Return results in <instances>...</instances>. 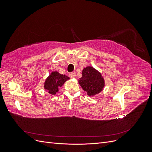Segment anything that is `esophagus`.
<instances>
[{
	"label": "esophagus",
	"mask_w": 152,
	"mask_h": 152,
	"mask_svg": "<svg viewBox=\"0 0 152 152\" xmlns=\"http://www.w3.org/2000/svg\"><path fill=\"white\" fill-rule=\"evenodd\" d=\"M69 77H70V78H75V73L74 72H71L69 73Z\"/></svg>",
	"instance_id": "esophagus-1"
}]
</instances>
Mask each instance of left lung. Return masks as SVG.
Instances as JSON below:
<instances>
[{
	"mask_svg": "<svg viewBox=\"0 0 152 152\" xmlns=\"http://www.w3.org/2000/svg\"><path fill=\"white\" fill-rule=\"evenodd\" d=\"M82 77L78 80L79 84L87 95L94 96L102 92L104 86V80L101 73L92 66L84 68Z\"/></svg>",
	"mask_w": 152,
	"mask_h": 152,
	"instance_id": "8db88e82",
	"label": "left lung"
}]
</instances>
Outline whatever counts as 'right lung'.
Returning a JSON list of instances; mask_svg holds the SVG:
<instances>
[{"label": "right lung", "mask_w": 152, "mask_h": 152, "mask_svg": "<svg viewBox=\"0 0 152 152\" xmlns=\"http://www.w3.org/2000/svg\"><path fill=\"white\" fill-rule=\"evenodd\" d=\"M68 79H70V78L65 75L60 74L57 71L53 72L45 80L44 87L49 94L54 95L59 91V87Z\"/></svg>", "instance_id": "1"}]
</instances>
